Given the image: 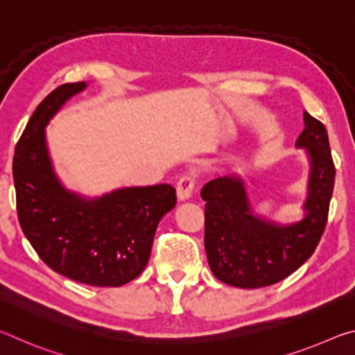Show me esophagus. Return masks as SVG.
<instances>
[{
	"label": "esophagus",
	"instance_id": "obj_1",
	"mask_svg": "<svg viewBox=\"0 0 355 355\" xmlns=\"http://www.w3.org/2000/svg\"><path fill=\"white\" fill-rule=\"evenodd\" d=\"M196 180L192 175H183L177 183V196L180 200H188L194 191Z\"/></svg>",
	"mask_w": 355,
	"mask_h": 355
}]
</instances>
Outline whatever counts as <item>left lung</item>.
Masks as SVG:
<instances>
[{
	"label": "left lung",
	"instance_id": "8db88e82",
	"mask_svg": "<svg viewBox=\"0 0 355 355\" xmlns=\"http://www.w3.org/2000/svg\"><path fill=\"white\" fill-rule=\"evenodd\" d=\"M305 128L296 141L307 150L310 177L305 216L275 224L254 214L239 177H219L202 188L205 200V250L216 279L238 288H261L286 279L309 260L327 224L335 166L324 125L304 112Z\"/></svg>",
	"mask_w": 355,
	"mask_h": 355
}]
</instances>
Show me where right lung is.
<instances>
[{"instance_id": "1", "label": "right lung", "mask_w": 355, "mask_h": 355, "mask_svg": "<svg viewBox=\"0 0 355 355\" xmlns=\"http://www.w3.org/2000/svg\"><path fill=\"white\" fill-rule=\"evenodd\" d=\"M87 84L55 89L17 142L14 184L20 227L53 271L92 286H122L146 269L156 227L175 207L171 184L120 188L95 199L69 191L48 153L45 127Z\"/></svg>"}]
</instances>
